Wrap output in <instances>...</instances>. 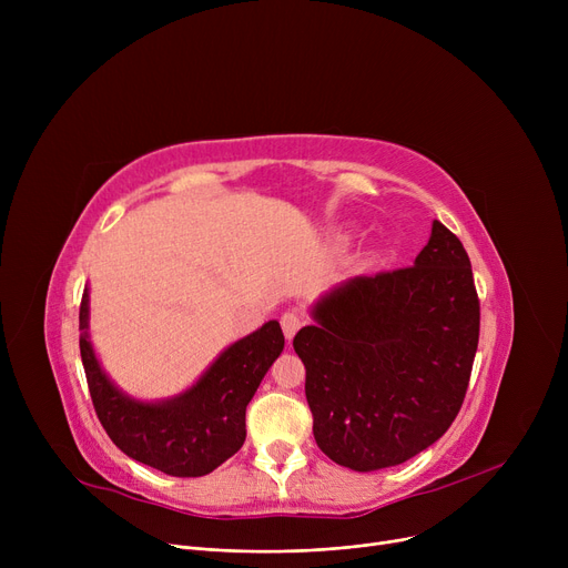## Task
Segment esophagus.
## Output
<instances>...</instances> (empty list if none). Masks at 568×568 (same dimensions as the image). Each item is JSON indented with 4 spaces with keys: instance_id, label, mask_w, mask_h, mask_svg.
Returning a JSON list of instances; mask_svg holds the SVG:
<instances>
[{
    "instance_id": "obj_1",
    "label": "esophagus",
    "mask_w": 568,
    "mask_h": 568,
    "mask_svg": "<svg viewBox=\"0 0 568 568\" xmlns=\"http://www.w3.org/2000/svg\"><path fill=\"white\" fill-rule=\"evenodd\" d=\"M281 326H283V334H285V338L287 341H292L294 338V334L302 329L304 326V317L296 313V311H285L283 315H281Z\"/></svg>"
}]
</instances>
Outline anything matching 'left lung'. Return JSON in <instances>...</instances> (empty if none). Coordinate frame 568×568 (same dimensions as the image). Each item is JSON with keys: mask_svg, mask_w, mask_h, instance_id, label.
Returning <instances> with one entry per match:
<instances>
[{"mask_svg": "<svg viewBox=\"0 0 568 568\" xmlns=\"http://www.w3.org/2000/svg\"><path fill=\"white\" fill-rule=\"evenodd\" d=\"M294 336L313 435L334 463L371 471L437 442L465 400L481 306L460 239L433 223L412 266L356 276Z\"/></svg>", "mask_w": 568, "mask_h": 568, "instance_id": "obj_1", "label": "left lung"}]
</instances>
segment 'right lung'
Returning a JSON list of instances; mask_svg holds the SVG:
<instances>
[{
    "mask_svg": "<svg viewBox=\"0 0 568 568\" xmlns=\"http://www.w3.org/2000/svg\"><path fill=\"white\" fill-rule=\"evenodd\" d=\"M84 290L80 329H87ZM285 338L276 320L230 345L186 394L165 403H138L124 396L101 371L92 343L80 336L89 394L108 437L129 458L170 476H204L234 456L246 439V405Z\"/></svg>",
    "mask_w": 568,
    "mask_h": 568,
    "instance_id": "1",
    "label": "right lung"
}]
</instances>
